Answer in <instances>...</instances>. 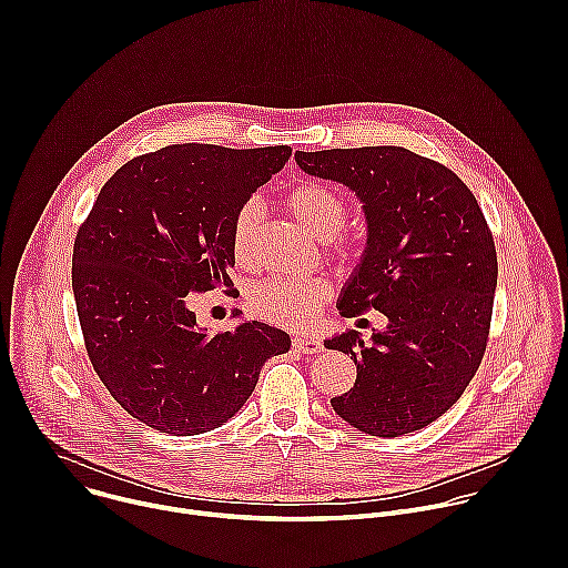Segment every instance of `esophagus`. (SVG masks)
<instances>
[{"mask_svg": "<svg viewBox=\"0 0 568 568\" xmlns=\"http://www.w3.org/2000/svg\"><path fill=\"white\" fill-rule=\"evenodd\" d=\"M292 346H294V351H298L303 355H314V353L323 351V344L318 337H294Z\"/></svg>", "mask_w": 568, "mask_h": 568, "instance_id": "1", "label": "esophagus"}]
</instances>
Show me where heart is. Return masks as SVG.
<instances>
[{
  "instance_id": "b5f03b06",
  "label": "heart",
  "mask_w": 568,
  "mask_h": 568,
  "mask_svg": "<svg viewBox=\"0 0 568 568\" xmlns=\"http://www.w3.org/2000/svg\"><path fill=\"white\" fill-rule=\"evenodd\" d=\"M287 213L307 229L314 237L328 240L339 233L348 220L346 200L326 184L298 182L283 195ZM261 209L256 202H245L231 222V254L237 265H250L254 258L256 229ZM333 252L342 261L357 256V240L344 235L333 242ZM333 290L326 278H270L254 287L252 310L287 328H303L314 318L316 310L331 298Z\"/></svg>"
}]
</instances>
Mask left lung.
I'll use <instances>...</instances> for the list:
<instances>
[{
    "instance_id": "left-lung-1",
    "label": "left lung",
    "mask_w": 568,
    "mask_h": 568,
    "mask_svg": "<svg viewBox=\"0 0 568 568\" xmlns=\"http://www.w3.org/2000/svg\"><path fill=\"white\" fill-rule=\"evenodd\" d=\"M294 159L364 204L366 250L339 312L373 307L388 318L371 346L353 331L326 342L357 366L333 409L371 436L418 432L454 407L488 346L499 274L490 226L456 173L407 148L298 150Z\"/></svg>"
}]
</instances>
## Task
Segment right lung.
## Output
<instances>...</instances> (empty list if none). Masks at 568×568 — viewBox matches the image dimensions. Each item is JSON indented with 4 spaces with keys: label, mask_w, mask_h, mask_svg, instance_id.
Here are the masks:
<instances>
[{
    "label": "right lung",
    "mask_w": 568,
    "mask_h": 568,
    "mask_svg": "<svg viewBox=\"0 0 568 568\" xmlns=\"http://www.w3.org/2000/svg\"><path fill=\"white\" fill-rule=\"evenodd\" d=\"M290 145L178 143L130 159L75 233L71 285L105 388L148 427L195 436L233 418L290 335L261 321L209 335L189 294L231 292V222Z\"/></svg>",
    "instance_id": "1"
}]
</instances>
